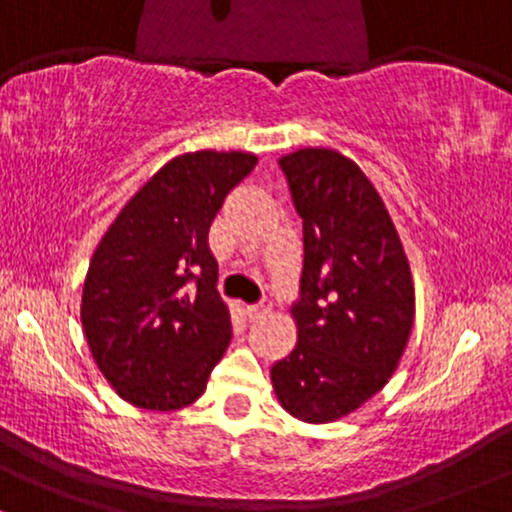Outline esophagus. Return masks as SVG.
<instances>
[{"label":"esophagus","instance_id":"esophagus-1","mask_svg":"<svg viewBox=\"0 0 512 512\" xmlns=\"http://www.w3.org/2000/svg\"><path fill=\"white\" fill-rule=\"evenodd\" d=\"M272 310V300H262V303L257 305H248L245 307V315H248L250 319H257V317H264L267 312Z\"/></svg>","mask_w":512,"mask_h":512}]
</instances>
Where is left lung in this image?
Returning a JSON list of instances; mask_svg holds the SVG:
<instances>
[{
	"instance_id": "obj_1",
	"label": "left lung",
	"mask_w": 512,
	"mask_h": 512,
	"mask_svg": "<svg viewBox=\"0 0 512 512\" xmlns=\"http://www.w3.org/2000/svg\"><path fill=\"white\" fill-rule=\"evenodd\" d=\"M303 217L298 343L272 367L288 415L336 422L389 384L408 346L415 288L384 200L353 159L300 147L279 159Z\"/></svg>"
}]
</instances>
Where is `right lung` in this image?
I'll use <instances>...</instances> for the list:
<instances>
[{
  "mask_svg": "<svg viewBox=\"0 0 512 512\" xmlns=\"http://www.w3.org/2000/svg\"><path fill=\"white\" fill-rule=\"evenodd\" d=\"M252 152L197 150L166 162L92 255L80 322L104 379L145 410H181L207 389L231 341L207 233Z\"/></svg>",
  "mask_w": 512,
  "mask_h": 512,
  "instance_id": "right-lung-1",
  "label": "right lung"
}]
</instances>
